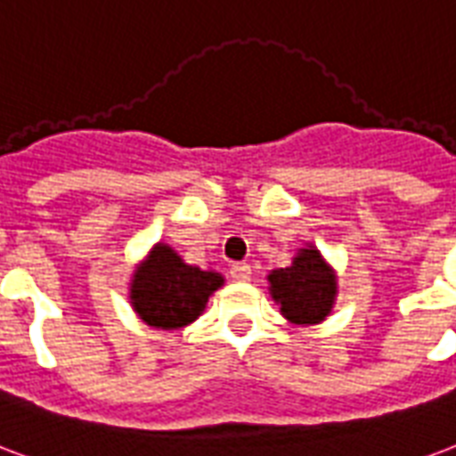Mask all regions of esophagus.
Instances as JSON below:
<instances>
[{
	"mask_svg": "<svg viewBox=\"0 0 456 456\" xmlns=\"http://www.w3.org/2000/svg\"><path fill=\"white\" fill-rule=\"evenodd\" d=\"M229 273H232V278L239 280V282L251 280V265H248V263H234V265L229 268Z\"/></svg>",
	"mask_w": 456,
	"mask_h": 456,
	"instance_id": "1",
	"label": "esophagus"
}]
</instances>
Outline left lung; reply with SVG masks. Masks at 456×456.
Here are the masks:
<instances>
[{
    "label": "left lung",
    "instance_id": "8db88e82",
    "mask_svg": "<svg viewBox=\"0 0 456 456\" xmlns=\"http://www.w3.org/2000/svg\"><path fill=\"white\" fill-rule=\"evenodd\" d=\"M268 292L289 323L316 326L333 312L338 278L322 251L305 244L297 248L289 265L268 273Z\"/></svg>",
    "mask_w": 456,
    "mask_h": 456
}]
</instances>
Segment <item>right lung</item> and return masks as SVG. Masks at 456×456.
I'll return each mask as SVG.
<instances>
[{
	"mask_svg": "<svg viewBox=\"0 0 456 456\" xmlns=\"http://www.w3.org/2000/svg\"><path fill=\"white\" fill-rule=\"evenodd\" d=\"M222 285L224 278L219 273L191 265L171 246L157 241L134 265L127 299L147 326L178 331L205 312L212 292Z\"/></svg>",
	"mask_w": 456,
	"mask_h": 456,
	"instance_id": "obj_1",
	"label": "right lung"
}]
</instances>
